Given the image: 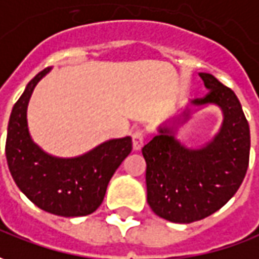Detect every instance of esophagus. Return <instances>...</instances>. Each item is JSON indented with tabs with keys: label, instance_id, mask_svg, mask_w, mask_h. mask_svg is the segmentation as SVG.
Returning a JSON list of instances; mask_svg holds the SVG:
<instances>
[{
	"label": "esophagus",
	"instance_id": "1",
	"mask_svg": "<svg viewBox=\"0 0 259 259\" xmlns=\"http://www.w3.org/2000/svg\"><path fill=\"white\" fill-rule=\"evenodd\" d=\"M144 141H145V130L138 128L133 133V147L135 151H140L142 145H144Z\"/></svg>",
	"mask_w": 259,
	"mask_h": 259
}]
</instances>
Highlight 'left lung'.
<instances>
[{"mask_svg":"<svg viewBox=\"0 0 259 259\" xmlns=\"http://www.w3.org/2000/svg\"><path fill=\"white\" fill-rule=\"evenodd\" d=\"M199 76L208 93L194 104L214 103L224 112L214 141L190 151L167 135V128H160V135L142 148L148 204L155 214L182 224L199 222L220 210L241 186L249 162V125L237 96L213 74Z\"/></svg>","mask_w":259,"mask_h":259,"instance_id":"8db88e82","label":"left lung"}]
</instances>
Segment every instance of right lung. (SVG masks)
Wrapping results in <instances>:
<instances>
[{"label":"right lung","mask_w":259,"mask_h":259,"mask_svg":"<svg viewBox=\"0 0 259 259\" xmlns=\"http://www.w3.org/2000/svg\"><path fill=\"white\" fill-rule=\"evenodd\" d=\"M49 67L26 85L11 112L5 153L10 172L29 200L52 214H92L103 203L108 182L133 151L130 137L111 140L74 159L49 156L32 142L26 125V107L36 83Z\"/></svg>","instance_id":"obj_1"}]
</instances>
